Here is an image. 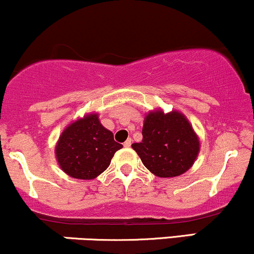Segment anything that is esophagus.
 I'll return each instance as SVG.
<instances>
[{
    "mask_svg": "<svg viewBox=\"0 0 254 254\" xmlns=\"http://www.w3.org/2000/svg\"><path fill=\"white\" fill-rule=\"evenodd\" d=\"M130 144H132V139L129 138V139H127L126 141H125V143H124V146H125V148H129Z\"/></svg>",
    "mask_w": 254,
    "mask_h": 254,
    "instance_id": "1",
    "label": "esophagus"
}]
</instances>
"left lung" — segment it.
<instances>
[{"instance_id":"8db88e82","label":"left lung","mask_w":254,"mask_h":254,"mask_svg":"<svg viewBox=\"0 0 254 254\" xmlns=\"http://www.w3.org/2000/svg\"><path fill=\"white\" fill-rule=\"evenodd\" d=\"M141 143L132 144L141 162L161 178L181 176L193 165L200 150L197 135L178 111L146 115Z\"/></svg>"}]
</instances>
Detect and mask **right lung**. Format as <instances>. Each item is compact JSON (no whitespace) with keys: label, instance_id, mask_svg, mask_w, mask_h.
I'll use <instances>...</instances> for the list:
<instances>
[{"label":"right lung","instance_id":"obj_1","mask_svg":"<svg viewBox=\"0 0 254 254\" xmlns=\"http://www.w3.org/2000/svg\"><path fill=\"white\" fill-rule=\"evenodd\" d=\"M122 144L102 126L97 114L84 116L64 129L56 146L59 166L77 179H93L110 165Z\"/></svg>","mask_w":254,"mask_h":254}]
</instances>
